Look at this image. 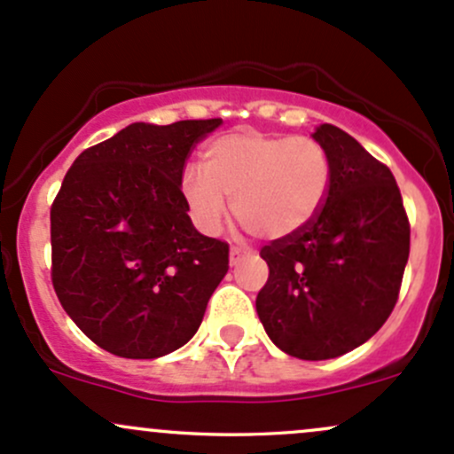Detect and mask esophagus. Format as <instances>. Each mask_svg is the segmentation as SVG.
<instances>
[{"label":"esophagus","mask_w":454,"mask_h":454,"mask_svg":"<svg viewBox=\"0 0 454 454\" xmlns=\"http://www.w3.org/2000/svg\"><path fill=\"white\" fill-rule=\"evenodd\" d=\"M247 255H248L247 251H242V248H236V247H233L231 251H229V262H231V266H236V264H240V262L245 260Z\"/></svg>","instance_id":"obj_1"}]
</instances>
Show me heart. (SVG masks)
I'll return each instance as SVG.
<instances>
[{
  "label": "heart",
  "mask_w": 454,
  "mask_h": 454,
  "mask_svg": "<svg viewBox=\"0 0 454 454\" xmlns=\"http://www.w3.org/2000/svg\"><path fill=\"white\" fill-rule=\"evenodd\" d=\"M331 179V158L318 140L247 129L214 138L201 155V170H184L182 194L203 231L221 229L225 199H231V212L242 225L281 240L314 221Z\"/></svg>",
  "instance_id": "b5f03b06"
}]
</instances>
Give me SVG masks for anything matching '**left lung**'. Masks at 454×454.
Returning <instances> with one entry per match:
<instances>
[{
    "label": "left lung",
    "instance_id": "obj_1",
    "mask_svg": "<svg viewBox=\"0 0 454 454\" xmlns=\"http://www.w3.org/2000/svg\"><path fill=\"white\" fill-rule=\"evenodd\" d=\"M314 140L333 167L329 194L309 225L262 248L268 281L255 299L268 338L307 362L340 357L381 329L409 257L392 170L335 125H320Z\"/></svg>",
    "mask_w": 454,
    "mask_h": 454
}]
</instances>
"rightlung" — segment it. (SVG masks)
Returning a JSON list of instances; mask_svg holds the SVG:
<instances>
[{"label":"right lung","instance_id":"add662e5","mask_svg":"<svg viewBox=\"0 0 454 454\" xmlns=\"http://www.w3.org/2000/svg\"><path fill=\"white\" fill-rule=\"evenodd\" d=\"M221 123H131L67 170L51 206L53 290L112 355L177 350L227 275L229 245L194 229L182 194L190 151Z\"/></svg>","mask_w":454,"mask_h":454}]
</instances>
